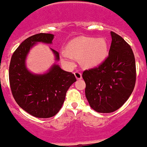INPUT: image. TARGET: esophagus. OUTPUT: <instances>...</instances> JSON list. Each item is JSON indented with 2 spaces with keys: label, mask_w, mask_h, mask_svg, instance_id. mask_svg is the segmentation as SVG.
<instances>
[{
  "label": "esophagus",
  "mask_w": 147,
  "mask_h": 147,
  "mask_svg": "<svg viewBox=\"0 0 147 147\" xmlns=\"http://www.w3.org/2000/svg\"><path fill=\"white\" fill-rule=\"evenodd\" d=\"M74 75H75V76H76V78L78 80L81 79V78H82V75H81V73L79 71H75V72H74Z\"/></svg>",
  "instance_id": "1"
}]
</instances>
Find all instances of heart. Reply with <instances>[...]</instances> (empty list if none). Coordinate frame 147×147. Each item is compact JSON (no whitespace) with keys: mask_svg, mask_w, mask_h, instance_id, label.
<instances>
[{"mask_svg":"<svg viewBox=\"0 0 147 147\" xmlns=\"http://www.w3.org/2000/svg\"><path fill=\"white\" fill-rule=\"evenodd\" d=\"M66 51L62 53L65 60L70 59V55L81 58L85 67H94L106 58L108 55V44L105 39L81 36L72 39L68 43Z\"/></svg>","mask_w":147,"mask_h":147,"instance_id":"obj_1","label":"heart"}]
</instances>
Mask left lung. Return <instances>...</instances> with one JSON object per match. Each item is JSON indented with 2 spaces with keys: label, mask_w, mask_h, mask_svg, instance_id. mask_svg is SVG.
<instances>
[{
  "label": "left lung",
  "mask_w": 147,
  "mask_h": 147,
  "mask_svg": "<svg viewBox=\"0 0 147 147\" xmlns=\"http://www.w3.org/2000/svg\"><path fill=\"white\" fill-rule=\"evenodd\" d=\"M108 56L97 67L84 71L85 95L92 109L111 113L128 100L136 81V65L130 45L114 32Z\"/></svg>",
  "instance_id": "left-lung-1"
}]
</instances>
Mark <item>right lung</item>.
<instances>
[{
  "instance_id": "add662e5",
  "label": "right lung",
  "mask_w": 147,
  "mask_h": 147,
  "mask_svg": "<svg viewBox=\"0 0 147 147\" xmlns=\"http://www.w3.org/2000/svg\"><path fill=\"white\" fill-rule=\"evenodd\" d=\"M53 39V34L43 33L26 39L13 53L9 68V84L15 100L26 112L38 118L51 117L58 113L66 92L76 81L74 74L56 64L43 75H34L26 68L27 55L36 42L51 44ZM51 50L55 60H59V53Z\"/></svg>"
}]
</instances>
